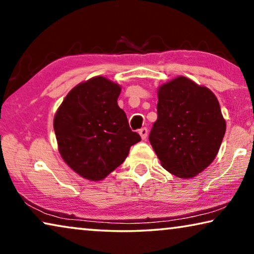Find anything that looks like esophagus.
Segmentation results:
<instances>
[{"mask_svg":"<svg viewBox=\"0 0 254 254\" xmlns=\"http://www.w3.org/2000/svg\"><path fill=\"white\" fill-rule=\"evenodd\" d=\"M139 134H140L142 140H145L146 137H147V134H148V130L146 127H141L140 130H139Z\"/></svg>","mask_w":254,"mask_h":254,"instance_id":"obj_1","label":"esophagus"}]
</instances>
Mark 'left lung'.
Returning a JSON list of instances; mask_svg holds the SVG:
<instances>
[{
    "mask_svg": "<svg viewBox=\"0 0 254 254\" xmlns=\"http://www.w3.org/2000/svg\"><path fill=\"white\" fill-rule=\"evenodd\" d=\"M158 120L149 133L155 154L175 176H197L214 161L226 133L215 94L180 76L158 88Z\"/></svg>",
    "mask_w": 254,
    "mask_h": 254,
    "instance_id": "8db88e82",
    "label": "left lung"
}]
</instances>
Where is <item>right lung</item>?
I'll return each mask as SVG.
<instances>
[{
	"mask_svg": "<svg viewBox=\"0 0 254 254\" xmlns=\"http://www.w3.org/2000/svg\"><path fill=\"white\" fill-rule=\"evenodd\" d=\"M121 86L102 76L78 84L64 98L54 117L62 159L88 181H102L141 140L132 132L117 105Z\"/></svg>",
	"mask_w": 254,
	"mask_h": 254,
	"instance_id": "add662e5",
	"label": "right lung"
}]
</instances>
